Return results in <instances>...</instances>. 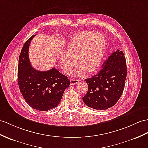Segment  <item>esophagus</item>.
I'll return each mask as SVG.
<instances>
[{
	"instance_id": "esophagus-1",
	"label": "esophagus",
	"mask_w": 148,
	"mask_h": 148,
	"mask_svg": "<svg viewBox=\"0 0 148 148\" xmlns=\"http://www.w3.org/2000/svg\"><path fill=\"white\" fill-rule=\"evenodd\" d=\"M79 82V80H77V78H71V79H70V85H75V84H77Z\"/></svg>"
}]
</instances>
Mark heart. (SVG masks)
I'll use <instances>...</instances> for the list:
<instances>
[{
	"mask_svg": "<svg viewBox=\"0 0 148 148\" xmlns=\"http://www.w3.org/2000/svg\"><path fill=\"white\" fill-rule=\"evenodd\" d=\"M106 46V39L99 32L84 31L75 34L68 45V53L62 55L61 65L64 71H68L76 65L77 58L81 65L73 73L84 75L98 69L101 64Z\"/></svg>",
	"mask_w": 148,
	"mask_h": 148,
	"instance_id": "1",
	"label": "heart"
}]
</instances>
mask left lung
I'll use <instances>...</instances> for the list:
<instances>
[{"instance_id": "8db88e82", "label": "left lung", "mask_w": 148, "mask_h": 148, "mask_svg": "<svg viewBox=\"0 0 148 148\" xmlns=\"http://www.w3.org/2000/svg\"><path fill=\"white\" fill-rule=\"evenodd\" d=\"M126 76L125 58L123 52L117 49L105 61L98 73L86 79L88 89L83 101L96 110L114 106L123 92Z\"/></svg>"}]
</instances>
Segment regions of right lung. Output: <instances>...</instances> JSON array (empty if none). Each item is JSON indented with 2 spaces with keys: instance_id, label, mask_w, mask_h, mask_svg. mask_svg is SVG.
Listing matches in <instances>:
<instances>
[{
  "instance_id": "right-lung-1",
  "label": "right lung",
  "mask_w": 148,
  "mask_h": 148,
  "mask_svg": "<svg viewBox=\"0 0 148 148\" xmlns=\"http://www.w3.org/2000/svg\"><path fill=\"white\" fill-rule=\"evenodd\" d=\"M33 35L25 42L19 58L17 82L20 91L29 106L47 111L58 105L70 80L56 68L41 71L32 68L28 51Z\"/></svg>"
}]
</instances>
